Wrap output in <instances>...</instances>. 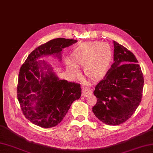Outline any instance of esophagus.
<instances>
[{
  "instance_id": "obj_1",
  "label": "esophagus",
  "mask_w": 153,
  "mask_h": 153,
  "mask_svg": "<svg viewBox=\"0 0 153 153\" xmlns=\"http://www.w3.org/2000/svg\"><path fill=\"white\" fill-rule=\"evenodd\" d=\"M82 95L83 97H86L87 96H89L90 95H91L93 93V91L91 89H87L86 87H83L82 89Z\"/></svg>"
}]
</instances>
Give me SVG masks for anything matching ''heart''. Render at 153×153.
<instances>
[{
	"instance_id": "heart-1",
	"label": "heart",
	"mask_w": 153,
	"mask_h": 153,
	"mask_svg": "<svg viewBox=\"0 0 153 153\" xmlns=\"http://www.w3.org/2000/svg\"><path fill=\"white\" fill-rule=\"evenodd\" d=\"M112 61L110 45L100 41H89L75 47L66 62L67 70L72 75L77 68L83 66V75L93 82L102 80L108 74Z\"/></svg>"
}]
</instances>
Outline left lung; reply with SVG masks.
<instances>
[{
  "label": "left lung",
  "mask_w": 153,
  "mask_h": 153,
  "mask_svg": "<svg viewBox=\"0 0 153 153\" xmlns=\"http://www.w3.org/2000/svg\"><path fill=\"white\" fill-rule=\"evenodd\" d=\"M114 62L94 91L93 112L107 125L116 126L133 115L142 98L144 79L135 55L115 41Z\"/></svg>",
  "instance_id": "left-lung-1"
}]
</instances>
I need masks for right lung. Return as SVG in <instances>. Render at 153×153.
<instances>
[{"label": "right lung", "mask_w": 153, "mask_h": 153, "mask_svg": "<svg viewBox=\"0 0 153 153\" xmlns=\"http://www.w3.org/2000/svg\"><path fill=\"white\" fill-rule=\"evenodd\" d=\"M77 41L57 38L40 45L29 54L20 68L18 100L25 118L41 128H52L61 122L74 100L82 95L80 84L60 79L50 64L40 58L50 55L62 60L64 48Z\"/></svg>", "instance_id": "obj_1"}]
</instances>
